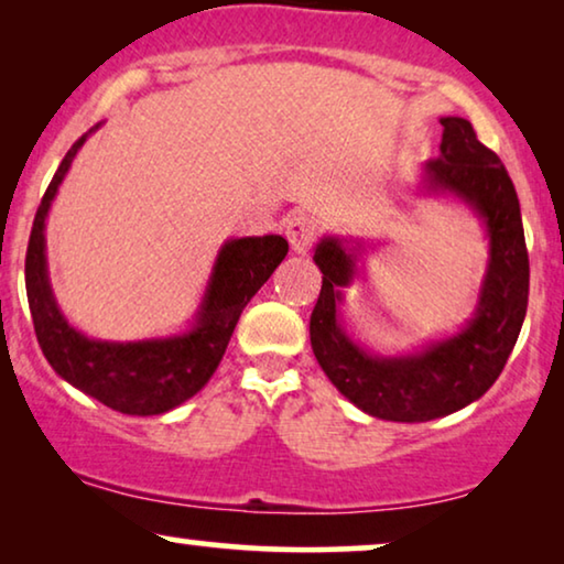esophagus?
<instances>
[{"instance_id":"esophagus-1","label":"esophagus","mask_w":564,"mask_h":564,"mask_svg":"<svg viewBox=\"0 0 564 564\" xmlns=\"http://www.w3.org/2000/svg\"><path fill=\"white\" fill-rule=\"evenodd\" d=\"M284 234H288V241L295 253H305L315 241V220L305 213H295L288 218V226H284Z\"/></svg>"}]
</instances>
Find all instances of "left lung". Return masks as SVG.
I'll list each match as a JSON object with an SVG mask.
<instances>
[{
    "mask_svg": "<svg viewBox=\"0 0 564 564\" xmlns=\"http://www.w3.org/2000/svg\"><path fill=\"white\" fill-rule=\"evenodd\" d=\"M438 156L423 166L429 192H449L477 213L490 238L475 318L459 334L405 357L361 349L341 323L344 288L357 274V251L326 236L313 261L323 272L311 315V344L336 390L361 411L384 421L421 423L475 403L490 390L511 357L529 305V253L521 207L506 166L477 141L473 122L442 118Z\"/></svg>",
    "mask_w": 564,
    "mask_h": 564,
    "instance_id": "left-lung-1",
    "label": "left lung"
}]
</instances>
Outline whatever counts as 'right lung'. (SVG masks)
<instances>
[{
	"instance_id": "obj_1",
	"label": "right lung",
	"mask_w": 564,
	"mask_h": 564,
	"mask_svg": "<svg viewBox=\"0 0 564 564\" xmlns=\"http://www.w3.org/2000/svg\"><path fill=\"white\" fill-rule=\"evenodd\" d=\"M97 128L68 149L37 205L25 257L28 305L37 344L58 377L118 413L159 415L205 388L226 354L243 307L282 264L290 246L282 236L230 238L223 243L195 326L187 334L145 341H97L79 334L53 297L43 230L58 184L76 151Z\"/></svg>"
}]
</instances>
